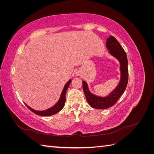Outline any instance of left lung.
Instances as JSON below:
<instances>
[{"mask_svg": "<svg viewBox=\"0 0 154 154\" xmlns=\"http://www.w3.org/2000/svg\"><path fill=\"white\" fill-rule=\"evenodd\" d=\"M106 47L110 51V53L117 58L120 62L122 77L118 87L112 92L110 93L109 96L103 97L92 94L88 91L87 83L84 81L82 82L83 89L88 103L92 108L98 109H108L113 106L125 92L128 80L127 56L122 45L113 36H110L106 40Z\"/></svg>", "mask_w": 154, "mask_h": 154, "instance_id": "1", "label": "left lung"}]
</instances>
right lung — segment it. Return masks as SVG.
<instances>
[{
    "mask_svg": "<svg viewBox=\"0 0 154 154\" xmlns=\"http://www.w3.org/2000/svg\"><path fill=\"white\" fill-rule=\"evenodd\" d=\"M71 80H70L68 81V82L66 83V85H65L63 91L61 94V96H60V100H58V101L57 102V103H56L53 107H51V108L48 109V110H42V111H37L35 110L32 109L31 108L27 105L26 104H25L26 105V106L30 110H31L32 112H34L35 114H37V115H39V116H51V115H53L57 114L58 112H60L61 110L64 106L65 105V102H66V92L67 88L70 85V83H71Z\"/></svg>",
    "mask_w": 154,
    "mask_h": 154,
    "instance_id": "right-lung-1",
    "label": "right lung"
}]
</instances>
